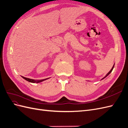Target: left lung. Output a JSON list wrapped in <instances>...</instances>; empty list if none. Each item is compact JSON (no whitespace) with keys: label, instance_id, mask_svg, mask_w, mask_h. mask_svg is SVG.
I'll use <instances>...</instances> for the list:
<instances>
[{"label":"left lung","instance_id":"1","mask_svg":"<svg viewBox=\"0 0 128 128\" xmlns=\"http://www.w3.org/2000/svg\"><path fill=\"white\" fill-rule=\"evenodd\" d=\"M114 64L113 65V67H112V68L111 69V70H110V71L109 72H108V74H107V75H106V76H105V77H104V78H102V80H103L104 78H105V77H107V76H108V75H109V74H110V72H112V70H113V68H114Z\"/></svg>","mask_w":128,"mask_h":128}]
</instances>
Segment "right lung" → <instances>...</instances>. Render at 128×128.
I'll use <instances>...</instances> for the list:
<instances>
[{"instance_id":"right-lung-1","label":"right lung","mask_w":128,"mask_h":128,"mask_svg":"<svg viewBox=\"0 0 128 128\" xmlns=\"http://www.w3.org/2000/svg\"><path fill=\"white\" fill-rule=\"evenodd\" d=\"M22 78H24V80H26L28 81V82H31V83H40V82H42V81L43 80H47L48 78H46V79H44V80H32V79H30V78H26V77H24V76H22Z\"/></svg>"}]
</instances>
